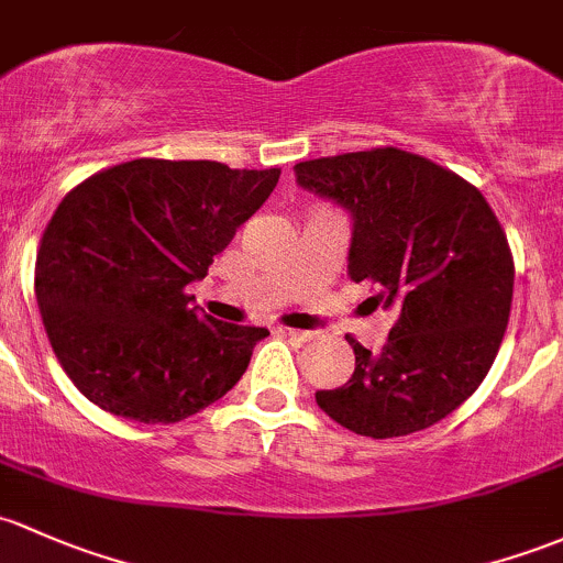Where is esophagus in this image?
<instances>
[{
    "label": "esophagus",
    "instance_id": "34e87169",
    "mask_svg": "<svg viewBox=\"0 0 563 563\" xmlns=\"http://www.w3.org/2000/svg\"><path fill=\"white\" fill-rule=\"evenodd\" d=\"M275 334L286 336V340H294V342H307L312 336L310 331H299V329H288V327H275Z\"/></svg>",
    "mask_w": 563,
    "mask_h": 563
}]
</instances>
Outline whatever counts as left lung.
<instances>
[{"label":"left lung","instance_id":"1","mask_svg":"<svg viewBox=\"0 0 563 563\" xmlns=\"http://www.w3.org/2000/svg\"><path fill=\"white\" fill-rule=\"evenodd\" d=\"M294 173L347 210V275L372 283V310L396 318L377 353L345 336L356 369L318 390V407L375 440L429 429L475 394L499 353L516 280L505 229L472 183L399 147L312 158Z\"/></svg>","mask_w":563,"mask_h":563}]
</instances>
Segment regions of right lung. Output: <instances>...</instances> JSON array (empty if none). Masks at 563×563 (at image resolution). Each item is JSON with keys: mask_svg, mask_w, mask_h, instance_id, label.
Listing matches in <instances>:
<instances>
[{"mask_svg": "<svg viewBox=\"0 0 563 563\" xmlns=\"http://www.w3.org/2000/svg\"><path fill=\"white\" fill-rule=\"evenodd\" d=\"M280 169L134 158L82 180L47 223L34 294L58 364L88 401L177 423L221 399L269 331L188 301Z\"/></svg>", "mask_w": 563, "mask_h": 563, "instance_id": "add662e5", "label": "right lung"}]
</instances>
